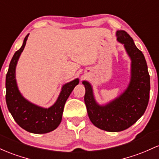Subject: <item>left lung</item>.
<instances>
[{
	"label": "left lung",
	"mask_w": 159,
	"mask_h": 159,
	"mask_svg": "<svg viewBox=\"0 0 159 159\" xmlns=\"http://www.w3.org/2000/svg\"><path fill=\"white\" fill-rule=\"evenodd\" d=\"M116 36L131 60V76L126 90L112 101L100 106L94 98L91 84L86 81L82 82L90 121L98 128L109 132L122 131L137 122L146 111L150 90V77L143 54L125 31H117Z\"/></svg>",
	"instance_id": "left-lung-1"
}]
</instances>
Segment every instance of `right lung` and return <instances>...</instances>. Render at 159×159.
Masks as SVG:
<instances>
[{
	"mask_svg": "<svg viewBox=\"0 0 159 159\" xmlns=\"http://www.w3.org/2000/svg\"><path fill=\"white\" fill-rule=\"evenodd\" d=\"M29 34L25 36L22 46L17 50L10 61L6 76V102L8 110L15 121L26 131L33 134H46L53 131L62 121L65 103L75 87L79 83L78 78L62 86L60 96L50 108H43L31 103L22 97L17 87L16 67L23 51Z\"/></svg>",
	"mask_w": 159,
	"mask_h": 159,
	"instance_id": "obj_1",
	"label": "right lung"
}]
</instances>
